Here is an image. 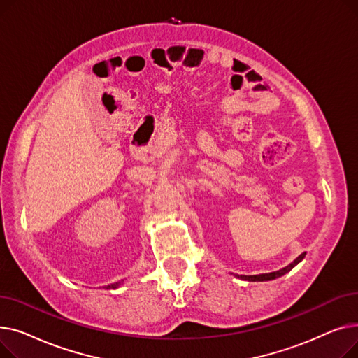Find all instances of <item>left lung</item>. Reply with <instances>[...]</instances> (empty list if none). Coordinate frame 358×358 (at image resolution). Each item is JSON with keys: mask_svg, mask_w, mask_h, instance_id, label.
I'll return each instance as SVG.
<instances>
[{"mask_svg": "<svg viewBox=\"0 0 358 358\" xmlns=\"http://www.w3.org/2000/svg\"><path fill=\"white\" fill-rule=\"evenodd\" d=\"M306 252L300 254L293 262H290L289 266H286L285 268L281 270H277V271H273V273H266V274H255V275H239V274H234L236 278H241V280H245V281H270V280H274V278H278L281 275H285L286 273H289L293 267H296L300 261H302L305 258Z\"/></svg>", "mask_w": 358, "mask_h": 358, "instance_id": "1", "label": "left lung"}]
</instances>
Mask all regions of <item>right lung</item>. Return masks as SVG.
I'll return each mask as SVG.
<instances>
[{
	"mask_svg": "<svg viewBox=\"0 0 358 358\" xmlns=\"http://www.w3.org/2000/svg\"><path fill=\"white\" fill-rule=\"evenodd\" d=\"M122 285H123V280H122V281H117V283H113V285L104 286V289H107V290H110V289H117V287H120Z\"/></svg>",
	"mask_w": 358,
	"mask_h": 358,
	"instance_id": "1",
	"label": "right lung"
}]
</instances>
